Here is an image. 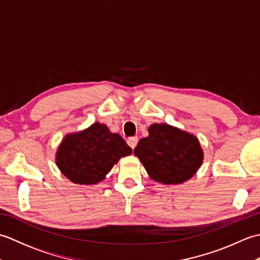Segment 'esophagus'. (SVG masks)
<instances>
[{
	"label": "esophagus",
	"instance_id": "obj_1",
	"mask_svg": "<svg viewBox=\"0 0 260 260\" xmlns=\"http://www.w3.org/2000/svg\"><path fill=\"white\" fill-rule=\"evenodd\" d=\"M137 143H139V139H137V136H132L129 137L128 140H127V144H128L132 148H135V146L137 145Z\"/></svg>",
	"mask_w": 260,
	"mask_h": 260
}]
</instances>
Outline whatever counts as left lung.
Here are the masks:
<instances>
[{
  "label": "left lung",
  "instance_id": "left-lung-1",
  "mask_svg": "<svg viewBox=\"0 0 260 260\" xmlns=\"http://www.w3.org/2000/svg\"><path fill=\"white\" fill-rule=\"evenodd\" d=\"M134 150L154 181L183 183L196 174L203 152L196 136L168 124H153Z\"/></svg>",
  "mask_w": 260,
  "mask_h": 260
}]
</instances>
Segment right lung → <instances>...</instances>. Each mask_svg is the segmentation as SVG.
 Wrapping results in <instances>:
<instances>
[{
  "mask_svg": "<svg viewBox=\"0 0 260 260\" xmlns=\"http://www.w3.org/2000/svg\"><path fill=\"white\" fill-rule=\"evenodd\" d=\"M132 148L106 125L95 123L80 133L69 134L60 144L56 162L63 175L77 184H95L105 179Z\"/></svg>",
  "mask_w": 260,
  "mask_h": 260,
  "instance_id": "1",
  "label": "right lung"
}]
</instances>
